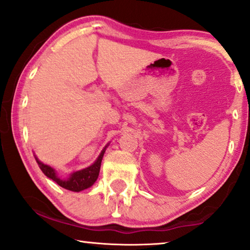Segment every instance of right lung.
Masks as SVG:
<instances>
[{"mask_svg": "<svg viewBox=\"0 0 250 250\" xmlns=\"http://www.w3.org/2000/svg\"><path fill=\"white\" fill-rule=\"evenodd\" d=\"M106 147L107 145L103 148L101 154H100L99 157L96 158V161L93 163L91 166H88L86 168H83L81 170H77V172H73L67 178L59 177L53 167L49 165H46V164H43L42 162H40L39 159L37 158L36 155H35V158L37 163H38L40 169L42 170V173L46 175L48 178L53 180L59 186L68 189V191L81 192L83 191V189L91 188V186L95 183V181L98 180L100 168H101L102 158H103L104 152L106 150Z\"/></svg>", "mask_w": 250, "mask_h": 250, "instance_id": "1", "label": "right lung"}]
</instances>
